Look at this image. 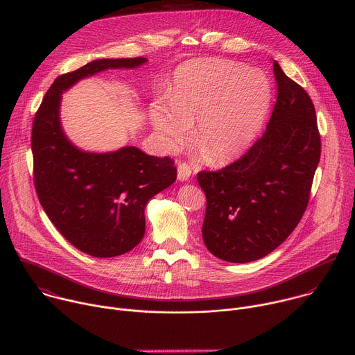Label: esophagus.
Listing matches in <instances>:
<instances>
[{
	"label": "esophagus",
	"mask_w": 355,
	"mask_h": 355,
	"mask_svg": "<svg viewBox=\"0 0 355 355\" xmlns=\"http://www.w3.org/2000/svg\"><path fill=\"white\" fill-rule=\"evenodd\" d=\"M191 177V168L187 163H180L178 164V180L187 181Z\"/></svg>",
	"instance_id": "esophagus-1"
}]
</instances>
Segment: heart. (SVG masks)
Wrapping results in <instances>:
<instances>
[{
	"label": "heart",
	"instance_id": "1",
	"mask_svg": "<svg viewBox=\"0 0 355 355\" xmlns=\"http://www.w3.org/2000/svg\"><path fill=\"white\" fill-rule=\"evenodd\" d=\"M271 101L267 76L230 60H195L181 66L150 122L166 148H181L189 136L209 164L232 162L260 132Z\"/></svg>",
	"mask_w": 355,
	"mask_h": 355
}]
</instances>
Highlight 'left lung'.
Masks as SVG:
<instances>
[{"label":"left lung","mask_w":355,"mask_h":355,"mask_svg":"<svg viewBox=\"0 0 355 355\" xmlns=\"http://www.w3.org/2000/svg\"><path fill=\"white\" fill-rule=\"evenodd\" d=\"M272 67L278 94L263 136L232 164L196 174L207 196L202 239L229 263L263 259L284 243L306 211L320 160L309 94Z\"/></svg>","instance_id":"left-lung-1"}]
</instances>
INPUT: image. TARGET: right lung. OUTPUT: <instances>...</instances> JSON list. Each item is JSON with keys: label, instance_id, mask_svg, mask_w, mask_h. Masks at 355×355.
<instances>
[{"label": "right lung", "instance_id": "add662e5", "mask_svg": "<svg viewBox=\"0 0 355 355\" xmlns=\"http://www.w3.org/2000/svg\"><path fill=\"white\" fill-rule=\"evenodd\" d=\"M144 62L101 59L59 76L33 118V182L40 205L62 236L92 257H116L140 243L147 202L175 181L177 168L171 157L148 156L136 147L105 155L76 148L60 126V95L84 77Z\"/></svg>", "mask_w": 355, "mask_h": 355}]
</instances>
